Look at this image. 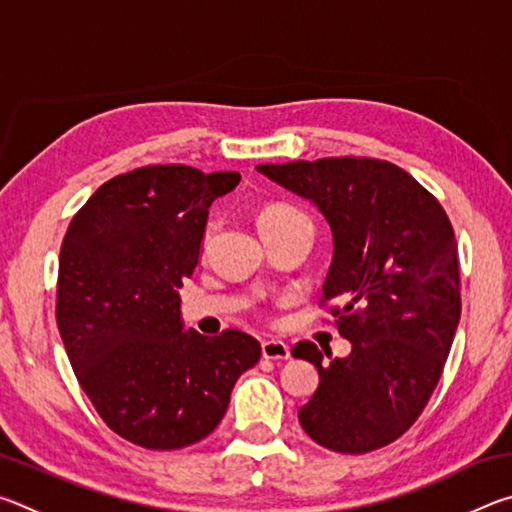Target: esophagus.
I'll return each mask as SVG.
<instances>
[{
    "label": "esophagus",
    "mask_w": 512,
    "mask_h": 512,
    "mask_svg": "<svg viewBox=\"0 0 512 512\" xmlns=\"http://www.w3.org/2000/svg\"><path fill=\"white\" fill-rule=\"evenodd\" d=\"M262 357L271 359V361H287L291 357V350L287 343L271 339V341L262 343Z\"/></svg>",
    "instance_id": "esophagus-1"
}]
</instances>
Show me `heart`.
Listing matches in <instances>:
<instances>
[{
  "label": "heart",
  "instance_id": "heart-1",
  "mask_svg": "<svg viewBox=\"0 0 512 512\" xmlns=\"http://www.w3.org/2000/svg\"><path fill=\"white\" fill-rule=\"evenodd\" d=\"M298 221H309V219L300 210H296V207L287 203H268L257 212V225L262 232L287 228V225L298 223ZM210 235H212V223L207 225L203 232V246L210 241Z\"/></svg>",
  "mask_w": 512,
  "mask_h": 512
}]
</instances>
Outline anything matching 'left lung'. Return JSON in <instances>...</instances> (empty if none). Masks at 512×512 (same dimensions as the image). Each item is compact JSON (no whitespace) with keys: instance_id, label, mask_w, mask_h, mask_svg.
<instances>
[{"instance_id":"8db88e82","label":"left lung","mask_w":512,"mask_h":512,"mask_svg":"<svg viewBox=\"0 0 512 512\" xmlns=\"http://www.w3.org/2000/svg\"><path fill=\"white\" fill-rule=\"evenodd\" d=\"M309 198L334 235L320 305L336 318L348 359L323 363L311 341L291 354L318 368L298 420L332 452L366 454L411 429L443 375L461 320V271L449 216L411 173L377 158L259 164Z\"/></svg>"}]
</instances>
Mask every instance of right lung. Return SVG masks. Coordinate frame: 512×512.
<instances>
[{"label":"right lung","mask_w":512,"mask_h":512,"mask_svg":"<svg viewBox=\"0 0 512 512\" xmlns=\"http://www.w3.org/2000/svg\"><path fill=\"white\" fill-rule=\"evenodd\" d=\"M239 180L151 164L110 178L69 221L58 332L85 395L128 443L167 452L210 436L262 357L239 329L201 336L180 323L176 289L198 264L207 210Z\"/></svg>","instance_id":"right-lung-1"}]
</instances>
